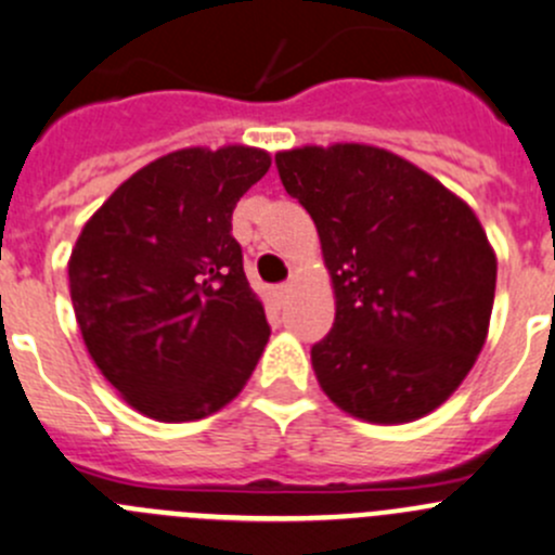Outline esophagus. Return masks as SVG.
I'll return each mask as SVG.
<instances>
[{
    "mask_svg": "<svg viewBox=\"0 0 555 555\" xmlns=\"http://www.w3.org/2000/svg\"><path fill=\"white\" fill-rule=\"evenodd\" d=\"M289 293H293V289L287 287V284H279V287H271V304L276 306V309H282L284 304H287V298H289Z\"/></svg>",
    "mask_w": 555,
    "mask_h": 555,
    "instance_id": "34e87169",
    "label": "esophagus"
}]
</instances>
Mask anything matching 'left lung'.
Segmentation results:
<instances>
[{
    "instance_id": "left-lung-1",
    "label": "left lung",
    "mask_w": 555,
    "mask_h": 555,
    "mask_svg": "<svg viewBox=\"0 0 555 555\" xmlns=\"http://www.w3.org/2000/svg\"><path fill=\"white\" fill-rule=\"evenodd\" d=\"M314 219L336 320L311 347L325 396L365 423L417 421L475 365L491 325L496 251L477 214L409 159L365 143L276 154Z\"/></svg>"
}]
</instances>
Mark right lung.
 Instances as JSON below:
<instances>
[{
	"label": "right lung",
	"instance_id": "1",
	"mask_svg": "<svg viewBox=\"0 0 555 555\" xmlns=\"http://www.w3.org/2000/svg\"><path fill=\"white\" fill-rule=\"evenodd\" d=\"M271 168L255 146L179 149L129 176L83 224L69 298L96 369L159 423L201 421L244 390L271 327L233 208Z\"/></svg>",
	"mask_w": 555,
	"mask_h": 555
}]
</instances>
